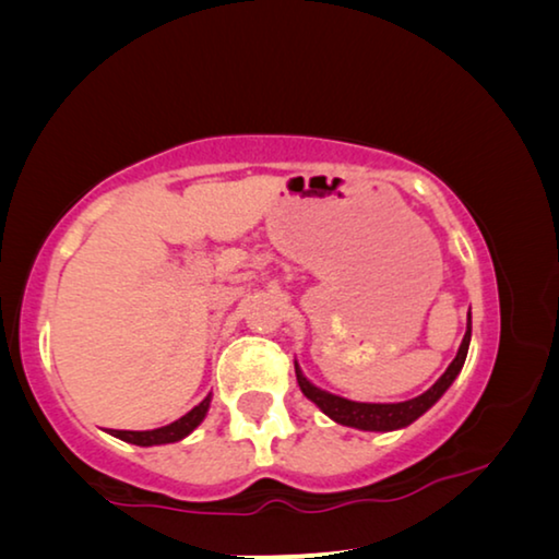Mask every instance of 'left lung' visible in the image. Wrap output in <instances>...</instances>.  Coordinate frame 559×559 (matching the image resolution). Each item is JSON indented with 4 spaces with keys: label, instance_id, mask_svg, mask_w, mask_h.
<instances>
[{
    "label": "left lung",
    "instance_id": "1",
    "mask_svg": "<svg viewBox=\"0 0 559 559\" xmlns=\"http://www.w3.org/2000/svg\"><path fill=\"white\" fill-rule=\"evenodd\" d=\"M468 343H471V316H468V328L466 335H463V343L459 347V355L453 357V362L449 365V370L439 377V382L429 386L427 392L414 396L409 402H400V404H365V402H349L343 400V396H335L330 392L318 390L316 384H310L302 372L296 367V377L302 394L308 400H313L320 409H323L330 419H335L337 424H345V427H355V429H365V431H392V429H402L406 424H412L414 419L429 409V406L439 400V396L449 390L451 382L456 380V374L461 372L463 362H466L468 355Z\"/></svg>",
    "mask_w": 559,
    "mask_h": 559
}]
</instances>
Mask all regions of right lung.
I'll return each mask as SVG.
<instances>
[{
  "mask_svg": "<svg viewBox=\"0 0 559 559\" xmlns=\"http://www.w3.org/2000/svg\"><path fill=\"white\" fill-rule=\"evenodd\" d=\"M206 409H210V396H206L204 402H200L194 406L192 412H187L182 419H177L173 424H167V427H159V429H150V431H122V429H110L112 437H118L128 443H135V447H157V443H173L185 439L189 431H194L200 427V421L204 419Z\"/></svg>",
  "mask_w": 559,
  "mask_h": 559,
  "instance_id": "right-lung-1",
  "label": "right lung"
}]
</instances>
